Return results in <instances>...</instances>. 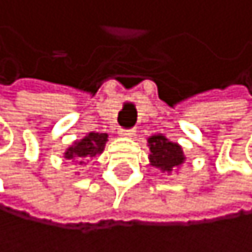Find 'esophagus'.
<instances>
[{
	"label": "esophagus",
	"mask_w": 252,
	"mask_h": 252,
	"mask_svg": "<svg viewBox=\"0 0 252 252\" xmlns=\"http://www.w3.org/2000/svg\"><path fill=\"white\" fill-rule=\"evenodd\" d=\"M136 134V129H120V136L123 137H134Z\"/></svg>",
	"instance_id": "1"
}]
</instances>
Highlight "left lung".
Returning <instances> with one entry per match:
<instances>
[{"label":"left lung","mask_w":252,"mask_h":252,"mask_svg":"<svg viewBox=\"0 0 252 252\" xmlns=\"http://www.w3.org/2000/svg\"><path fill=\"white\" fill-rule=\"evenodd\" d=\"M149 149H150V165L155 168L171 173V170L181 166V163L185 162V154L180 144L168 141L162 134H155L147 139Z\"/></svg>","instance_id":"left-lung-1"}]
</instances>
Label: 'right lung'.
I'll return each mask as SVG.
<instances>
[{
    "mask_svg": "<svg viewBox=\"0 0 252 252\" xmlns=\"http://www.w3.org/2000/svg\"><path fill=\"white\" fill-rule=\"evenodd\" d=\"M106 141H108V134L89 132L84 139L76 141L71 147H67L64 152V158L82 165L84 162H89V160L97 157L98 154H102Z\"/></svg>",
    "mask_w": 252,
    "mask_h": 252,
    "instance_id": "obj_1",
    "label": "right lung"
}]
</instances>
